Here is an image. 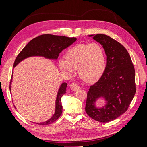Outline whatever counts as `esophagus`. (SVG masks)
Segmentation results:
<instances>
[{"label": "esophagus", "instance_id": "34e87169", "mask_svg": "<svg viewBox=\"0 0 147 147\" xmlns=\"http://www.w3.org/2000/svg\"><path fill=\"white\" fill-rule=\"evenodd\" d=\"M70 88L71 89V90H72L74 91H77V90H79L80 88L79 87V86L78 85V84L77 83H72V84H71L70 85Z\"/></svg>", "mask_w": 147, "mask_h": 147}]
</instances>
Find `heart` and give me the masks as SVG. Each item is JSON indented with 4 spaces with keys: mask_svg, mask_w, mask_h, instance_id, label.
Returning a JSON list of instances; mask_svg holds the SVG:
<instances>
[{
    "mask_svg": "<svg viewBox=\"0 0 147 147\" xmlns=\"http://www.w3.org/2000/svg\"><path fill=\"white\" fill-rule=\"evenodd\" d=\"M64 59H60L59 65L69 74L77 69L79 77L86 83H94L100 78L105 67L104 49L98 43H79L65 53Z\"/></svg>",
    "mask_w": 147,
    "mask_h": 147,
    "instance_id": "obj_1",
    "label": "heart"
}]
</instances>
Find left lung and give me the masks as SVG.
Masks as SVG:
<instances>
[{"label":"left lung","instance_id":"1","mask_svg":"<svg viewBox=\"0 0 147 147\" xmlns=\"http://www.w3.org/2000/svg\"><path fill=\"white\" fill-rule=\"evenodd\" d=\"M103 47L107 64L100 78L89 89L85 111L100 123L115 119L126 112L136 92L135 69L131 56L121 43L104 34L90 35ZM103 97L106 104L97 108V99Z\"/></svg>","mask_w":147,"mask_h":147}]
</instances>
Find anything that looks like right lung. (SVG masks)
Masks as SVG:
<instances>
[{"mask_svg": "<svg viewBox=\"0 0 147 147\" xmlns=\"http://www.w3.org/2000/svg\"><path fill=\"white\" fill-rule=\"evenodd\" d=\"M77 40L75 37H67L60 35L51 34H43L33 38L30 40L17 56L15 61L13 67L20 63L21 61L30 56H43L48 59H57L59 53L64 49L67 48ZM13 76V73H12ZM10 83V90L11 91V83ZM67 84L63 83L59 89L56 100L55 113L48 121L43 123H37L39 125H47L55 122L59 118L63 112V105L61 104V97L66 92L65 90Z\"/></svg>", "mask_w": 147, "mask_h": 147, "instance_id": "right-lung-1", "label": "right lung"}]
</instances>
